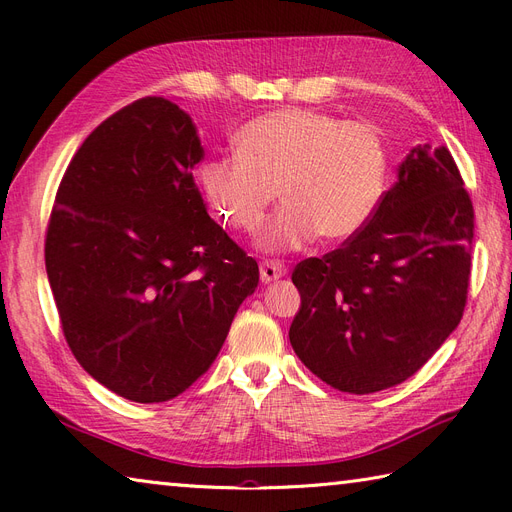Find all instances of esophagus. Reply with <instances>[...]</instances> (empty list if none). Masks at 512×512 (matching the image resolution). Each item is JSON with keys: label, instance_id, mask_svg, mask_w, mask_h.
Returning a JSON list of instances; mask_svg holds the SVG:
<instances>
[{"label": "esophagus", "instance_id": "1", "mask_svg": "<svg viewBox=\"0 0 512 512\" xmlns=\"http://www.w3.org/2000/svg\"><path fill=\"white\" fill-rule=\"evenodd\" d=\"M286 275V265L280 260H265L260 262V280L269 284V282H275L280 280V277Z\"/></svg>", "mask_w": 512, "mask_h": 512}]
</instances>
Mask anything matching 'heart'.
<instances>
[{
    "instance_id": "1",
    "label": "heart",
    "mask_w": 512,
    "mask_h": 512,
    "mask_svg": "<svg viewBox=\"0 0 512 512\" xmlns=\"http://www.w3.org/2000/svg\"><path fill=\"white\" fill-rule=\"evenodd\" d=\"M237 153L209 160L200 181L218 218L256 232L280 190L286 205L262 230L269 252L354 235L374 213L386 181V149L369 123L309 108L260 115L235 136Z\"/></svg>"
}]
</instances>
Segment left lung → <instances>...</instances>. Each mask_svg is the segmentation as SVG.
Returning a JSON list of instances; mask_svg holds the SVG:
<instances>
[{"label":"left lung","instance_id":"8db88e82","mask_svg":"<svg viewBox=\"0 0 512 512\" xmlns=\"http://www.w3.org/2000/svg\"><path fill=\"white\" fill-rule=\"evenodd\" d=\"M472 241L474 207L451 151L416 145L369 220L342 247L294 267V352L342 393L408 380L463 316Z\"/></svg>","mask_w":512,"mask_h":512}]
</instances>
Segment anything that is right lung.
I'll list each match as a JSON object with an SVG mask.
<instances>
[{"label": "right lung", "mask_w": 512, "mask_h": 512, "mask_svg": "<svg viewBox=\"0 0 512 512\" xmlns=\"http://www.w3.org/2000/svg\"><path fill=\"white\" fill-rule=\"evenodd\" d=\"M188 113L147 96L104 119L70 160L44 262L66 342L91 378L160 404L205 374L258 265L194 185Z\"/></svg>", "instance_id": "obj_1"}]
</instances>
